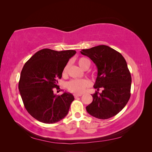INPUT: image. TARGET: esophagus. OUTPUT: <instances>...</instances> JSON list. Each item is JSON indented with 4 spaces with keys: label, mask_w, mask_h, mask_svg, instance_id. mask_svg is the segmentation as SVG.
<instances>
[{
    "label": "esophagus",
    "mask_w": 152,
    "mask_h": 152,
    "mask_svg": "<svg viewBox=\"0 0 152 152\" xmlns=\"http://www.w3.org/2000/svg\"><path fill=\"white\" fill-rule=\"evenodd\" d=\"M73 96H74V97L76 98L77 97H79V96H81L82 94H73Z\"/></svg>",
    "instance_id": "esophagus-1"
}]
</instances>
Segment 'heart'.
Masks as SVG:
<instances>
[{
    "instance_id": "b5f03b06",
    "label": "heart",
    "mask_w": 152,
    "mask_h": 152,
    "mask_svg": "<svg viewBox=\"0 0 152 152\" xmlns=\"http://www.w3.org/2000/svg\"><path fill=\"white\" fill-rule=\"evenodd\" d=\"M79 65L84 69L87 63H89V61L86 58H80L77 61ZM67 73V66L64 68L63 70V75H66ZM91 82L87 79H73L69 81L67 84L66 87L72 93L75 94H81L84 93L85 90L91 86Z\"/></svg>"
}]
</instances>
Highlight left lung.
Returning <instances> with one entry per match:
<instances>
[{
	"instance_id": "left-lung-1",
	"label": "left lung",
	"mask_w": 152,
	"mask_h": 152,
	"mask_svg": "<svg viewBox=\"0 0 152 152\" xmlns=\"http://www.w3.org/2000/svg\"><path fill=\"white\" fill-rule=\"evenodd\" d=\"M81 54L89 57L98 68L94 85L97 91L93 100L86 107L91 115L99 119L111 118L125 107L131 96V76L122 55L107 45H100L82 49ZM100 88L102 93L98 91Z\"/></svg>"
}]
</instances>
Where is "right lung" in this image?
Listing matches in <instances>:
<instances>
[{"label": "right lung", "mask_w": 152, "mask_h": 152, "mask_svg": "<svg viewBox=\"0 0 152 152\" xmlns=\"http://www.w3.org/2000/svg\"><path fill=\"white\" fill-rule=\"evenodd\" d=\"M75 50L56 51L43 49L34 54L23 68L19 81L21 97L31 115L41 122L54 124L68 114L74 97L65 92L58 96V80L70 58L75 54Z\"/></svg>", "instance_id": "1"}]
</instances>
